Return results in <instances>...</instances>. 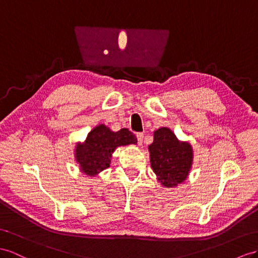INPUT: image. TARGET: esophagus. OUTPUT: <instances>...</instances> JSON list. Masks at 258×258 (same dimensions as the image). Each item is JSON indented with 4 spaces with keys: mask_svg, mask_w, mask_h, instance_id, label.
<instances>
[{
    "mask_svg": "<svg viewBox=\"0 0 258 258\" xmlns=\"http://www.w3.org/2000/svg\"><path fill=\"white\" fill-rule=\"evenodd\" d=\"M136 137H137V142H138V144L142 145L143 140H144V133H137V134H136Z\"/></svg>",
    "mask_w": 258,
    "mask_h": 258,
    "instance_id": "34e87169",
    "label": "esophagus"
}]
</instances>
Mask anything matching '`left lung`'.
<instances>
[{
	"instance_id": "8db88e82",
	"label": "left lung",
	"mask_w": 258,
	"mask_h": 258,
	"mask_svg": "<svg viewBox=\"0 0 258 258\" xmlns=\"http://www.w3.org/2000/svg\"><path fill=\"white\" fill-rule=\"evenodd\" d=\"M148 149L151 168L163 186L173 187L186 180L193 161L188 143L180 142L172 131L161 127L154 133V143Z\"/></svg>"
}]
</instances>
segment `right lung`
Wrapping results in <instances>:
<instances>
[{
  "label": "right lung",
  "mask_w": 258,
  "mask_h": 258,
  "mask_svg": "<svg viewBox=\"0 0 258 258\" xmlns=\"http://www.w3.org/2000/svg\"><path fill=\"white\" fill-rule=\"evenodd\" d=\"M137 144V138L127 128L112 132L101 124L88 134L86 142L76 148V161L84 173L95 176L110 167L112 153L118 146Z\"/></svg>",
  "instance_id": "obj_1"
}]
</instances>
